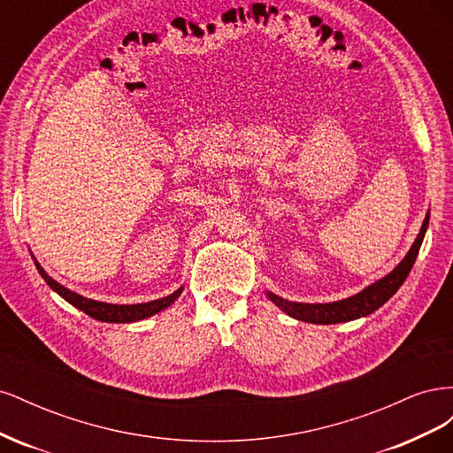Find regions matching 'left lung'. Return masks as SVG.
Returning <instances> with one entry per match:
<instances>
[{"mask_svg":"<svg viewBox=\"0 0 453 453\" xmlns=\"http://www.w3.org/2000/svg\"><path fill=\"white\" fill-rule=\"evenodd\" d=\"M429 225V213L423 219V225L419 234L414 242L412 248L406 253V257L401 260L399 266H396L391 273H388L386 278H381L380 281L372 283L366 287L365 291L359 295L349 296L346 300H340V303H331V304H300V303H289L278 295L268 293L270 300L278 308H281L287 315L298 319V321H306V323H318V325H333V323H342V321H353L365 318V315L376 311L380 306H383L388 300L399 291V287L404 283L406 276L412 270L416 257L419 253L421 242L425 236V230H427Z\"/></svg>","mask_w":453,"mask_h":453,"instance_id":"left-lung-1","label":"left lung"}]
</instances>
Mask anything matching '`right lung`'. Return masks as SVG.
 <instances>
[{
  "label": "right lung",
  "instance_id": "right-lung-1",
  "mask_svg": "<svg viewBox=\"0 0 453 453\" xmlns=\"http://www.w3.org/2000/svg\"><path fill=\"white\" fill-rule=\"evenodd\" d=\"M35 266L41 273V278L47 281V285L52 291H57L72 306L90 315L92 319L107 321V323H132V321L145 319V318H149V315H155V313L162 311L164 308L173 304L175 298L180 296L183 291V289H177L175 293H172L168 296L158 298V300H150V303H143V304H107V303H98V300L85 298L70 289H65L64 285H60L58 281H54L50 276H47V272L39 266V263H35Z\"/></svg>",
  "mask_w": 453,
  "mask_h": 453
}]
</instances>
